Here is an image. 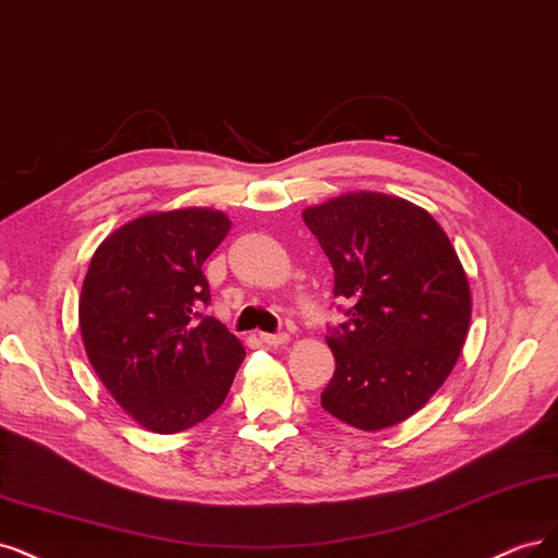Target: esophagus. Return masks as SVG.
Listing matches in <instances>:
<instances>
[{
	"label": "esophagus",
	"mask_w": 558,
	"mask_h": 558,
	"mask_svg": "<svg viewBox=\"0 0 558 558\" xmlns=\"http://www.w3.org/2000/svg\"><path fill=\"white\" fill-rule=\"evenodd\" d=\"M259 338H262V343H266V345H284L287 340H290V333H284V331L259 333Z\"/></svg>",
	"instance_id": "esophagus-1"
}]
</instances>
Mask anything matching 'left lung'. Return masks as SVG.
<instances>
[{"label": "left lung", "instance_id": "left-lung-1", "mask_svg": "<svg viewBox=\"0 0 558 558\" xmlns=\"http://www.w3.org/2000/svg\"><path fill=\"white\" fill-rule=\"evenodd\" d=\"M333 266L348 322L327 327L336 371L322 408L380 430L408 420L452 373L469 336L471 290L447 233L399 196L343 194L303 210Z\"/></svg>", "mask_w": 558, "mask_h": 558}]
</instances>
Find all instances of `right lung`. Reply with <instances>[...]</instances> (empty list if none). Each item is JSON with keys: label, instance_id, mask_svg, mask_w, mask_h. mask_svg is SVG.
<instances>
[{"label": "right lung", "instance_id": "obj_1", "mask_svg": "<svg viewBox=\"0 0 558 558\" xmlns=\"http://www.w3.org/2000/svg\"><path fill=\"white\" fill-rule=\"evenodd\" d=\"M231 229L208 208L143 215L89 262L78 322L89 364L155 434H181L218 410L245 350L206 313L204 262Z\"/></svg>", "mask_w": 558, "mask_h": 558}]
</instances>
